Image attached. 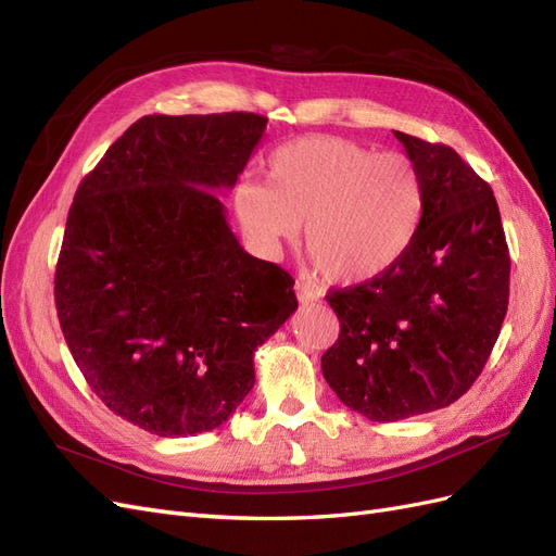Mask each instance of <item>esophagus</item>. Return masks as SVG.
<instances>
[{"mask_svg":"<svg viewBox=\"0 0 556 556\" xmlns=\"http://www.w3.org/2000/svg\"><path fill=\"white\" fill-rule=\"evenodd\" d=\"M294 292H296V299H299L301 306H308V304H315V301H319V292L313 290L311 285L301 282V280L294 282Z\"/></svg>","mask_w":556,"mask_h":556,"instance_id":"1","label":"esophagus"}]
</instances>
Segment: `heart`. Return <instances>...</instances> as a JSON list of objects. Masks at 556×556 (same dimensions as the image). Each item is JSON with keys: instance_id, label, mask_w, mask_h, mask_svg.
Masks as SVG:
<instances>
[{"instance_id": "heart-1", "label": "heart", "mask_w": 556, "mask_h": 556, "mask_svg": "<svg viewBox=\"0 0 556 556\" xmlns=\"http://www.w3.org/2000/svg\"><path fill=\"white\" fill-rule=\"evenodd\" d=\"M268 182L250 178L233 194L239 223L264 255L299 237L333 282L382 276L406 255L425 197L415 164L339 137H304L276 148Z\"/></svg>"}]
</instances>
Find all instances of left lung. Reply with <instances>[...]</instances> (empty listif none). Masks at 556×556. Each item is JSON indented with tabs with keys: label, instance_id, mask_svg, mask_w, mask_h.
Returning a JSON list of instances; mask_svg holds the SVG:
<instances>
[{
	"label": "left lung",
	"instance_id": "left-lung-1",
	"mask_svg": "<svg viewBox=\"0 0 556 556\" xmlns=\"http://www.w3.org/2000/svg\"><path fill=\"white\" fill-rule=\"evenodd\" d=\"M422 180V220L390 271L327 294L341 333L323 374L348 408L396 422L450 406L482 374L508 311L494 192L450 146L394 131Z\"/></svg>",
	"mask_w": 556,
	"mask_h": 556
}]
</instances>
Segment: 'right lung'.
<instances>
[{
  "label": "right lung",
  "mask_w": 556,
  "mask_h": 556,
  "mask_svg": "<svg viewBox=\"0 0 556 556\" xmlns=\"http://www.w3.org/2000/svg\"><path fill=\"white\" fill-rule=\"evenodd\" d=\"M255 113L146 115L80 180L55 268L64 341L109 410L150 433L225 425L294 280L248 255L215 190L264 137Z\"/></svg>",
  "instance_id": "obj_1"
}]
</instances>
